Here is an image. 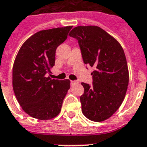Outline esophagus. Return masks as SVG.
<instances>
[{
    "label": "esophagus",
    "mask_w": 147,
    "mask_h": 147,
    "mask_svg": "<svg viewBox=\"0 0 147 147\" xmlns=\"http://www.w3.org/2000/svg\"><path fill=\"white\" fill-rule=\"evenodd\" d=\"M76 83H77V82H76V81H71V84H76Z\"/></svg>",
    "instance_id": "obj_1"
}]
</instances>
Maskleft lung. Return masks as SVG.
<instances>
[{"label":"left lung","instance_id":"obj_1","mask_svg":"<svg viewBox=\"0 0 147 147\" xmlns=\"http://www.w3.org/2000/svg\"><path fill=\"white\" fill-rule=\"evenodd\" d=\"M69 35L78 41L84 64L95 69L93 85L82 83V113L90 121H105L119 109L127 91L129 72L123 48L96 26H77Z\"/></svg>","mask_w":147,"mask_h":147}]
</instances>
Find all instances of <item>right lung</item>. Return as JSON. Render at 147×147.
<instances>
[{
	"label": "right lung",
	"mask_w": 147,
	"mask_h": 147,
	"mask_svg": "<svg viewBox=\"0 0 147 147\" xmlns=\"http://www.w3.org/2000/svg\"><path fill=\"white\" fill-rule=\"evenodd\" d=\"M71 26L38 32L20 47L13 66V88L25 113L50 120L59 115L70 81L51 79L56 50L67 38Z\"/></svg>",
	"instance_id": "1"
}]
</instances>
